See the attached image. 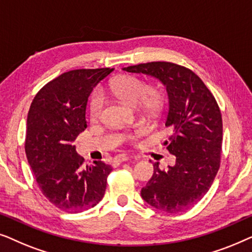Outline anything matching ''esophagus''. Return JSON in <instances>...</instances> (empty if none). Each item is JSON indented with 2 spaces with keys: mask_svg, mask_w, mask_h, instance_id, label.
Listing matches in <instances>:
<instances>
[{
  "mask_svg": "<svg viewBox=\"0 0 252 252\" xmlns=\"http://www.w3.org/2000/svg\"><path fill=\"white\" fill-rule=\"evenodd\" d=\"M126 160H128V157H127L125 154H120L115 158V160L113 161H115V164H120V163H123V161H126Z\"/></svg>",
  "mask_w": 252,
  "mask_h": 252,
  "instance_id": "34e87169",
  "label": "esophagus"
}]
</instances>
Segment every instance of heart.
<instances>
[{
  "label": "heart",
  "mask_w": 252,
  "mask_h": 252,
  "mask_svg": "<svg viewBox=\"0 0 252 252\" xmlns=\"http://www.w3.org/2000/svg\"><path fill=\"white\" fill-rule=\"evenodd\" d=\"M110 94L116 96L120 101L128 105L140 104L149 113H156L160 110L163 105V94L159 89L155 87H148L142 79L135 75H120L113 79L108 86ZM103 101L98 93H94L92 95L88 103V113L92 120L98 119L102 111ZM139 130L135 133L127 134L124 136V140L129 142H135Z\"/></svg>",
  "instance_id": "1"
}]
</instances>
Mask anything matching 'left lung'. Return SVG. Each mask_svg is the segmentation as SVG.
<instances>
[{
    "mask_svg": "<svg viewBox=\"0 0 252 252\" xmlns=\"http://www.w3.org/2000/svg\"><path fill=\"white\" fill-rule=\"evenodd\" d=\"M123 70L158 79L168 95L165 126L172 135L164 144L175 164L161 171L155 163L141 196L163 212L186 211L208 192L220 166L222 119L216 98L198 75L181 65L151 62Z\"/></svg>",
    "mask_w": 252,
    "mask_h": 252,
    "instance_id": "obj_1",
    "label": "left lung"
}]
</instances>
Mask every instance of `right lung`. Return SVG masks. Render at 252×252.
<instances>
[{
	"mask_svg": "<svg viewBox=\"0 0 252 252\" xmlns=\"http://www.w3.org/2000/svg\"><path fill=\"white\" fill-rule=\"evenodd\" d=\"M113 68L65 72L40 89L27 115L25 151L37 186L51 204L77 213L95 206L104 196L112 168L101 160L84 166L73 141L86 124L93 88Z\"/></svg>",
	"mask_w": 252,
	"mask_h": 252,
	"instance_id": "obj_1",
	"label": "right lung"
}]
</instances>
